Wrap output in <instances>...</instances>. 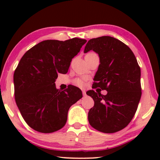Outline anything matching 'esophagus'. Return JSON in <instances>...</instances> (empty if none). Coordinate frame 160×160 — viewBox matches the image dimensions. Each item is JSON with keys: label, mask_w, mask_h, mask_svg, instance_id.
Here are the masks:
<instances>
[{"label": "esophagus", "mask_w": 160, "mask_h": 160, "mask_svg": "<svg viewBox=\"0 0 160 160\" xmlns=\"http://www.w3.org/2000/svg\"><path fill=\"white\" fill-rule=\"evenodd\" d=\"M82 95H86V91L85 90H82Z\"/></svg>", "instance_id": "34e87169"}]
</instances>
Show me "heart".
I'll use <instances>...</instances> for the list:
<instances>
[{"label":"heart","mask_w":160,"mask_h":160,"mask_svg":"<svg viewBox=\"0 0 160 160\" xmlns=\"http://www.w3.org/2000/svg\"><path fill=\"white\" fill-rule=\"evenodd\" d=\"M75 85H77L79 87H83L86 85V82L84 79H77L74 82Z\"/></svg>","instance_id":"obj_1"}]
</instances>
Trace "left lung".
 <instances>
[{"label": "left lung", "mask_w": 160, "mask_h": 160, "mask_svg": "<svg viewBox=\"0 0 160 160\" xmlns=\"http://www.w3.org/2000/svg\"><path fill=\"white\" fill-rule=\"evenodd\" d=\"M90 50L100 58L92 89L98 87L108 93L87 91L95 102L88 120L99 132H117L128 126L137 111L141 96V68L131 49L112 37L89 40L84 52Z\"/></svg>", "instance_id": "obj_1"}]
</instances>
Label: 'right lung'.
Returning <instances> with one entry per match:
<instances>
[{
    "label": "right lung",
    "mask_w": 160,
    "mask_h": 160,
    "mask_svg": "<svg viewBox=\"0 0 160 160\" xmlns=\"http://www.w3.org/2000/svg\"><path fill=\"white\" fill-rule=\"evenodd\" d=\"M86 40H47L28 50L13 75L16 103L26 123L35 131L51 133L65 126L70 107L82 97V91L69 85L56 89L58 74H65L71 62Z\"/></svg>",
    "instance_id": "1"
}]
</instances>
